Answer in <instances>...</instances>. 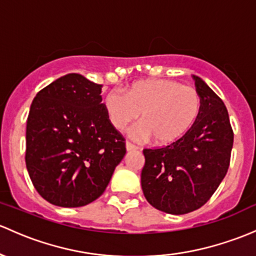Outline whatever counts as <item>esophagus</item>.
I'll return each mask as SVG.
<instances>
[{"label":"esophagus","mask_w":256,"mask_h":256,"mask_svg":"<svg viewBox=\"0 0 256 256\" xmlns=\"http://www.w3.org/2000/svg\"><path fill=\"white\" fill-rule=\"evenodd\" d=\"M138 150V147H136L135 144H130V142H126V150H128V152H132V150Z\"/></svg>","instance_id":"1"}]
</instances>
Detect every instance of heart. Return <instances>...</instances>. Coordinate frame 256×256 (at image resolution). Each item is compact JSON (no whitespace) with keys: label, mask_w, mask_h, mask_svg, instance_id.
Masks as SVG:
<instances>
[{"label":"heart","mask_w":256,"mask_h":256,"mask_svg":"<svg viewBox=\"0 0 256 256\" xmlns=\"http://www.w3.org/2000/svg\"><path fill=\"white\" fill-rule=\"evenodd\" d=\"M109 121L124 130L142 114L137 138L153 137L158 146L176 144L192 128L200 114L201 98L194 87L172 80H144L132 83L128 94L112 90L104 100Z\"/></svg>","instance_id":"obj_1"}]
</instances>
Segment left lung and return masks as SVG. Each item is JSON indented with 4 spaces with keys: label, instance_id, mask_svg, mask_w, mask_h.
<instances>
[{
    "label": "left lung",
    "instance_id": "1",
    "mask_svg": "<svg viewBox=\"0 0 256 256\" xmlns=\"http://www.w3.org/2000/svg\"><path fill=\"white\" fill-rule=\"evenodd\" d=\"M192 78L201 98L192 128L176 144L144 150L142 192L154 208L170 214L205 205L227 174L233 147L224 103L205 80L195 74Z\"/></svg>",
    "mask_w": 256,
    "mask_h": 256
}]
</instances>
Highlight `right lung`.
Masks as SVG:
<instances>
[{"label":"right lung","mask_w":256,"mask_h":256,"mask_svg":"<svg viewBox=\"0 0 256 256\" xmlns=\"http://www.w3.org/2000/svg\"><path fill=\"white\" fill-rule=\"evenodd\" d=\"M100 93V84L68 74L40 90L32 103L26 169L36 192L52 205L93 202L125 156V142L108 119Z\"/></svg>","instance_id":"1"}]
</instances>
